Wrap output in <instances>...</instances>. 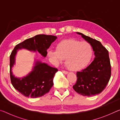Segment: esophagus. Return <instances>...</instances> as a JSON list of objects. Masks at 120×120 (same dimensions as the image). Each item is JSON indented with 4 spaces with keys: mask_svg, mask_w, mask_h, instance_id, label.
<instances>
[{
    "mask_svg": "<svg viewBox=\"0 0 120 120\" xmlns=\"http://www.w3.org/2000/svg\"><path fill=\"white\" fill-rule=\"evenodd\" d=\"M62 72L64 73V74H68V72L67 71H65V70H62Z\"/></svg>",
    "mask_w": 120,
    "mask_h": 120,
    "instance_id": "obj_1",
    "label": "esophagus"
}]
</instances>
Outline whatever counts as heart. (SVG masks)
I'll return each instance as SVG.
<instances>
[{
    "label": "heart",
    "instance_id": "b5f03b06",
    "mask_svg": "<svg viewBox=\"0 0 120 120\" xmlns=\"http://www.w3.org/2000/svg\"><path fill=\"white\" fill-rule=\"evenodd\" d=\"M48 55L54 64H58L62 60H65V66L69 70L78 71L90 62L93 49L88 42L69 38L60 42L56 46V51H49Z\"/></svg>",
    "mask_w": 120,
    "mask_h": 120
}]
</instances>
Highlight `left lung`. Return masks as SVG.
Returning a JSON list of instances; mask_svg holds the SVG:
<instances>
[{
  "label": "left lung",
  "instance_id": "1",
  "mask_svg": "<svg viewBox=\"0 0 120 120\" xmlns=\"http://www.w3.org/2000/svg\"><path fill=\"white\" fill-rule=\"evenodd\" d=\"M77 33L91 44L95 57L87 68L77 72V82L73 88L83 96L99 94L105 88L111 78V66L109 51L98 41L79 32Z\"/></svg>",
  "mask_w": 120,
  "mask_h": 120
}]
</instances>
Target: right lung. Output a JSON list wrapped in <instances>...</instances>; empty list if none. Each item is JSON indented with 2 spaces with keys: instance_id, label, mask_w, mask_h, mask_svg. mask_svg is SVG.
I'll use <instances>...</instances> for the list:
<instances>
[{
  "instance_id": "1",
  "label": "right lung",
  "mask_w": 120,
  "mask_h": 120,
  "mask_svg": "<svg viewBox=\"0 0 120 120\" xmlns=\"http://www.w3.org/2000/svg\"><path fill=\"white\" fill-rule=\"evenodd\" d=\"M57 37L53 35L40 34L28 38L15 46L10 56V77L12 85L16 90L24 96L36 98L43 96L49 92L53 82L54 75L57 68H53L47 64L36 61L33 71L23 78H16L11 72V67L15 64V56L19 50L26 49L30 51H38L42 56L47 55L48 49Z\"/></svg>"
}]
</instances>
